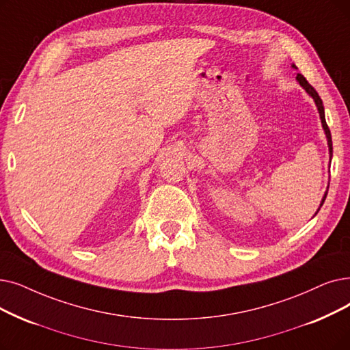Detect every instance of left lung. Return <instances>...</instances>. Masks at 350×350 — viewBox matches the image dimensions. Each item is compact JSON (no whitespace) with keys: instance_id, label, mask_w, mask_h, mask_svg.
<instances>
[{"instance_id":"left-lung-1","label":"left lung","mask_w":350,"mask_h":350,"mask_svg":"<svg viewBox=\"0 0 350 350\" xmlns=\"http://www.w3.org/2000/svg\"><path fill=\"white\" fill-rule=\"evenodd\" d=\"M292 67L295 68V70H297V67L295 66V64H292ZM296 80H297V83L300 84V87H303V90L306 91V93L313 98V101H314V104H316V107H317V111H319V116H321V121H322V127H323V131H325V134H326V139H327V147H329V160L332 161V156H333V147H332V135H330V130H329V127H327V124H326V118H325V107H323V103H322V100H321V97H319V94H317V91L308 83V80L303 77L301 74H297L296 75ZM329 161V163H330ZM327 189H329V185H327ZM326 196H327V191H325V194H323V197H322V202H321V206H319V208H317V211L321 210V207L323 206V203H325V199H326ZM317 211L314 213L313 216H316L317 215Z\"/></svg>"}]
</instances>
